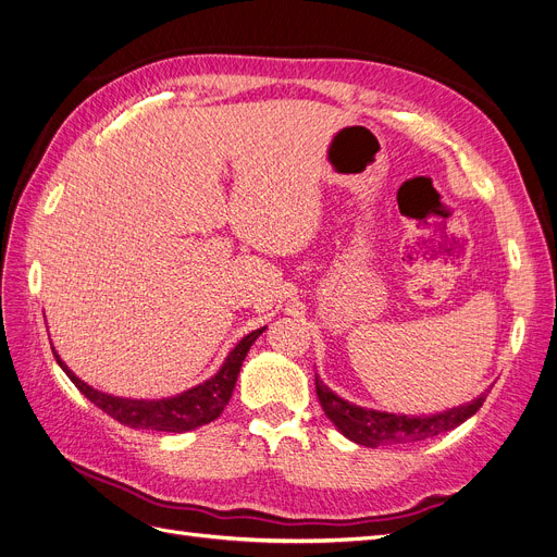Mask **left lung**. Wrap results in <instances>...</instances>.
Wrapping results in <instances>:
<instances>
[{
    "instance_id": "8db88e82",
    "label": "left lung",
    "mask_w": 557,
    "mask_h": 557,
    "mask_svg": "<svg viewBox=\"0 0 557 557\" xmlns=\"http://www.w3.org/2000/svg\"><path fill=\"white\" fill-rule=\"evenodd\" d=\"M314 387L326 417L335 423L337 431L344 437H349L351 442L369 448L389 446V444H412L421 440H431L446 431H454L456 426H460V423H465L469 417H473L481 410L487 396V394H481L479 399H473L458 408H448L437 414L412 417V414H394V412H381L372 408H360L356 404L344 401L320 381V376L314 379Z\"/></svg>"
}]
</instances>
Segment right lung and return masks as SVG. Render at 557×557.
<instances>
[{
  "label": "right lung",
  "instance_id": "right-lung-1",
  "mask_svg": "<svg viewBox=\"0 0 557 557\" xmlns=\"http://www.w3.org/2000/svg\"><path fill=\"white\" fill-rule=\"evenodd\" d=\"M268 329L262 326L258 331H251L245 335L240 342L235 344V349L226 356L224 364L220 367V372L215 376H210L197 387L185 389L176 396H170V399H122V396H113L99 392L84 383L82 379H76L70 367L57 356V362L61 364L63 372L70 376V381L78 387V392L86 394V399L92 401L97 408H101L106 414H111L120 423L128 429H147V431H165V433H185V431H195L203 423H210L222 414L226 408L237 374H240L243 360L247 358V351L251 349V344L258 339V335Z\"/></svg>",
  "mask_w": 557,
  "mask_h": 557
}]
</instances>
